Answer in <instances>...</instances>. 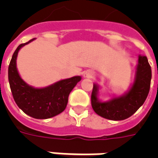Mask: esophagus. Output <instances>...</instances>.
<instances>
[{"instance_id": "34e87169", "label": "esophagus", "mask_w": 158, "mask_h": 158, "mask_svg": "<svg viewBox=\"0 0 158 158\" xmlns=\"http://www.w3.org/2000/svg\"><path fill=\"white\" fill-rule=\"evenodd\" d=\"M94 76V74H93V72L91 70H87L85 73L84 74V78H92V77Z\"/></svg>"}]
</instances>
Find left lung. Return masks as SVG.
<instances>
[{
  "label": "left lung",
  "instance_id": "left-lung-1",
  "mask_svg": "<svg viewBox=\"0 0 158 158\" xmlns=\"http://www.w3.org/2000/svg\"><path fill=\"white\" fill-rule=\"evenodd\" d=\"M151 79L152 70L147 56L139 55L134 82L123 95L102 101L98 98L101 87L94 83L91 96L93 109L98 115L108 120H123L130 117L144 103L149 93Z\"/></svg>",
  "mask_w": 158,
  "mask_h": 158
}]
</instances>
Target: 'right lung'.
I'll return each mask as SVG.
<instances>
[{
    "mask_svg": "<svg viewBox=\"0 0 158 158\" xmlns=\"http://www.w3.org/2000/svg\"><path fill=\"white\" fill-rule=\"evenodd\" d=\"M34 39L20 44L14 52L8 69L9 83L15 102L23 112L35 119H48L65 109L70 92L82 78L71 77L44 88H34L27 84L19 74L16 60L21 48Z\"/></svg>",
    "mask_w": 158,
    "mask_h": 158,
    "instance_id": "add662e5",
    "label": "right lung"
}]
</instances>
